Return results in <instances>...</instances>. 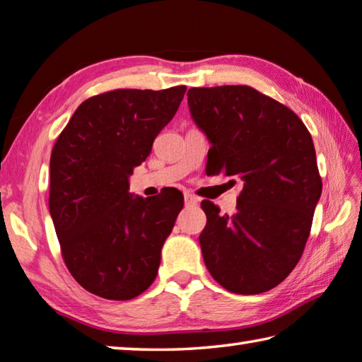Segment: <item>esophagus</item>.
<instances>
[{
	"label": "esophagus",
	"mask_w": 362,
	"mask_h": 362,
	"mask_svg": "<svg viewBox=\"0 0 362 362\" xmlns=\"http://www.w3.org/2000/svg\"><path fill=\"white\" fill-rule=\"evenodd\" d=\"M185 204L187 206H197L198 198H194L193 194H190V193H185Z\"/></svg>",
	"instance_id": "34e87169"
}]
</instances>
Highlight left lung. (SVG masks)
Returning <instances> with one entry per match:
<instances>
[{
    "label": "left lung",
    "mask_w": 362,
    "mask_h": 362,
    "mask_svg": "<svg viewBox=\"0 0 362 362\" xmlns=\"http://www.w3.org/2000/svg\"><path fill=\"white\" fill-rule=\"evenodd\" d=\"M187 95L193 120L211 141L206 174L243 182L232 216L202 203L204 264L232 293H264L293 271L311 232L322 193L311 134L290 107L248 85Z\"/></svg>",
    "instance_id": "obj_1"
}]
</instances>
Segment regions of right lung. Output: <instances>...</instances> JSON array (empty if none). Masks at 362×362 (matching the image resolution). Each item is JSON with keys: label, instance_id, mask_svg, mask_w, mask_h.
<instances>
[{"label": "right lung", "instance_id": "1", "mask_svg": "<svg viewBox=\"0 0 362 362\" xmlns=\"http://www.w3.org/2000/svg\"><path fill=\"white\" fill-rule=\"evenodd\" d=\"M185 90L117 88L91 96L57 136L49 212L62 259L90 293L127 301L156 279L183 194L168 188L154 198H134L129 177L175 116Z\"/></svg>", "mask_w": 362, "mask_h": 362}]
</instances>
